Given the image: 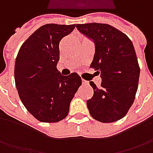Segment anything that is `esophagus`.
Segmentation results:
<instances>
[{
	"label": "esophagus",
	"instance_id": "obj_1",
	"mask_svg": "<svg viewBox=\"0 0 153 153\" xmlns=\"http://www.w3.org/2000/svg\"><path fill=\"white\" fill-rule=\"evenodd\" d=\"M82 84H83V85H88V82H87V81H85V80H82Z\"/></svg>",
	"mask_w": 153,
	"mask_h": 153
}]
</instances>
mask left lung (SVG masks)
I'll use <instances>...</instances> for the list:
<instances>
[{
    "label": "left lung",
    "mask_w": 153,
    "mask_h": 153,
    "mask_svg": "<svg viewBox=\"0 0 153 153\" xmlns=\"http://www.w3.org/2000/svg\"><path fill=\"white\" fill-rule=\"evenodd\" d=\"M82 34L91 39L95 53L91 63L102 79L98 88L89 82L93 97L87 100L95 120L112 123L122 119L134 103L140 77V66L132 42L125 34L106 24L76 25Z\"/></svg>",
    "instance_id": "1"
}]
</instances>
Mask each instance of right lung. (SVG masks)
<instances>
[{
    "instance_id": "obj_1",
    "label": "right lung",
    "mask_w": 153,
    "mask_h": 153,
    "mask_svg": "<svg viewBox=\"0 0 153 153\" xmlns=\"http://www.w3.org/2000/svg\"><path fill=\"white\" fill-rule=\"evenodd\" d=\"M75 27L41 26L23 43L16 58L14 78L19 95L27 111L40 122L57 123L65 118L82 84L77 73L63 76L57 70L59 42Z\"/></svg>"
}]
</instances>
